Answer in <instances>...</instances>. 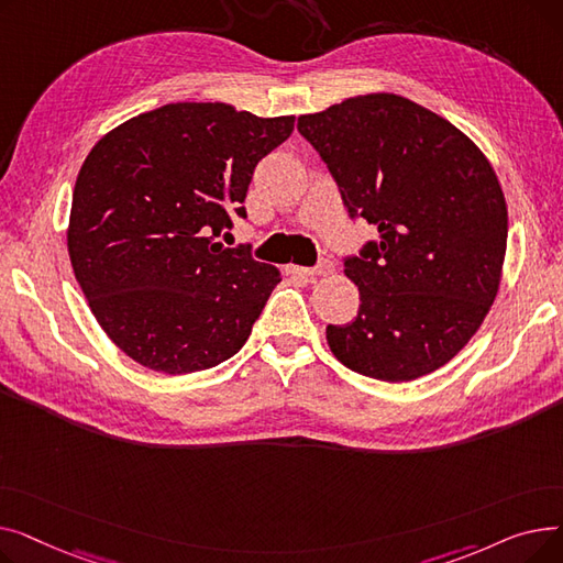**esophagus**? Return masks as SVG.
Instances as JSON below:
<instances>
[{
	"instance_id": "esophagus-1",
	"label": "esophagus",
	"mask_w": 563,
	"mask_h": 563,
	"mask_svg": "<svg viewBox=\"0 0 563 563\" xmlns=\"http://www.w3.org/2000/svg\"><path fill=\"white\" fill-rule=\"evenodd\" d=\"M291 272L301 276H327L333 272V262L329 257H319L314 266H291Z\"/></svg>"
}]
</instances>
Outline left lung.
Masks as SVG:
<instances>
[{
    "label": "left lung",
    "mask_w": 563,
    "mask_h": 563,
    "mask_svg": "<svg viewBox=\"0 0 563 563\" xmlns=\"http://www.w3.org/2000/svg\"><path fill=\"white\" fill-rule=\"evenodd\" d=\"M297 128L349 217L378 230L342 257L361 308L329 323L331 351L378 380L435 372L477 333L499 287L509 217L495 170L445 118L393 93L349 98Z\"/></svg>",
    "instance_id": "obj_1"
}]
</instances>
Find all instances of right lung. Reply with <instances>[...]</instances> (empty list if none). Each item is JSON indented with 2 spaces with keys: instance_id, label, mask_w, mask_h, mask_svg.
I'll return each mask as SVG.
<instances>
[{
  "instance_id": "right-lung-1",
  "label": "right lung",
  "mask_w": 563,
  "mask_h": 563,
  "mask_svg": "<svg viewBox=\"0 0 563 563\" xmlns=\"http://www.w3.org/2000/svg\"><path fill=\"white\" fill-rule=\"evenodd\" d=\"M291 130L294 115L177 102L118 125L88 153L68 253L98 323L132 361L189 374L244 346L280 274L219 236L246 219L257 162Z\"/></svg>"
}]
</instances>
